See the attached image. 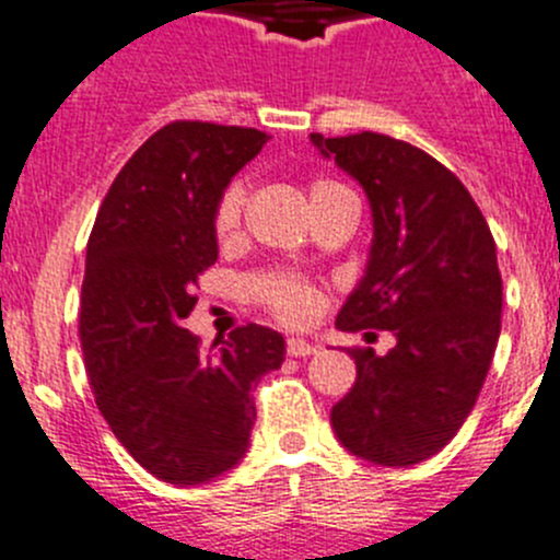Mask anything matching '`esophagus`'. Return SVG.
Listing matches in <instances>:
<instances>
[{
  "label": "esophagus",
  "mask_w": 560,
  "mask_h": 560,
  "mask_svg": "<svg viewBox=\"0 0 560 560\" xmlns=\"http://www.w3.org/2000/svg\"><path fill=\"white\" fill-rule=\"evenodd\" d=\"M287 353H290V357H295V359L315 357L317 345L306 342V339H301V337H292V339H287Z\"/></svg>",
  "instance_id": "1"
}]
</instances>
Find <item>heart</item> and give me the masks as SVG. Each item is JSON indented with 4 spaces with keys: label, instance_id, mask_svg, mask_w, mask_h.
Listing matches in <instances>:
<instances>
[{
    "label": "heart",
    "instance_id": "b5f03b06",
    "mask_svg": "<svg viewBox=\"0 0 560 560\" xmlns=\"http://www.w3.org/2000/svg\"><path fill=\"white\" fill-rule=\"evenodd\" d=\"M342 192H351L348 187L337 185V182L320 179L312 185L310 196H312V207H320V203L331 201V198L342 196ZM243 203H245V187L243 182H234L223 198L218 201L215 207V234L218 237H232L240 226V215H243ZM259 295L273 306V312L284 320L298 323L306 320L315 310V290L304 281L290 279V276H268L256 284Z\"/></svg>",
    "mask_w": 560,
    "mask_h": 560
}]
</instances>
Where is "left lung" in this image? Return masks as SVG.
Listing matches in <instances>:
<instances>
[{
	"instance_id": "8db88e82",
	"label": "left lung",
	"mask_w": 560,
	"mask_h": 560,
	"mask_svg": "<svg viewBox=\"0 0 560 560\" xmlns=\"http://www.w3.org/2000/svg\"><path fill=\"white\" fill-rule=\"evenodd\" d=\"M310 140L359 182L373 215L364 276L337 328L395 337L386 357L353 353L357 384L331 428L357 458L411 467L456 436L489 373L503 312L498 248L467 187L425 151L375 132Z\"/></svg>"
}]
</instances>
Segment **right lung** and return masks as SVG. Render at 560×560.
Here are the masks:
<instances>
[{
	"label": "right lung",
	"instance_id": "obj_1",
	"mask_svg": "<svg viewBox=\"0 0 560 560\" xmlns=\"http://www.w3.org/2000/svg\"><path fill=\"white\" fill-rule=\"evenodd\" d=\"M265 143L259 129L162 127L115 176L88 240L80 339L96 406L165 483H207L243 462L250 389L284 362L268 326L234 328L209 351L182 326L198 273L218 262V201Z\"/></svg>",
	"mask_w": 560,
	"mask_h": 560
}]
</instances>
